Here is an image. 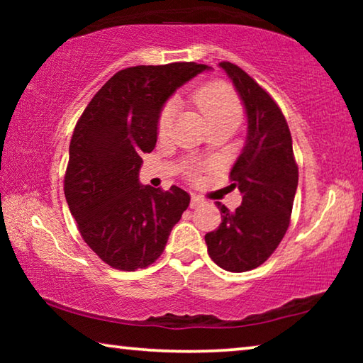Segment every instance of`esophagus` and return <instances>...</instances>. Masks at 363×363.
<instances>
[{"mask_svg": "<svg viewBox=\"0 0 363 363\" xmlns=\"http://www.w3.org/2000/svg\"><path fill=\"white\" fill-rule=\"evenodd\" d=\"M205 203V200L201 199L200 195H195V194H192V200H190V206L192 208H196L199 205H203Z\"/></svg>", "mask_w": 363, "mask_h": 363, "instance_id": "esophagus-1", "label": "esophagus"}]
</instances>
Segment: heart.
Masks as SVG:
<instances>
[{"mask_svg":"<svg viewBox=\"0 0 363 363\" xmlns=\"http://www.w3.org/2000/svg\"><path fill=\"white\" fill-rule=\"evenodd\" d=\"M194 101L211 126L218 125V123H235V125H238V121L242 120L243 108L240 99H238L235 91L223 82H211L200 86L195 91ZM174 113L176 102L168 101L158 115L157 128L160 136H164L169 131L174 120Z\"/></svg>","mask_w":363,"mask_h":363,"instance_id":"1","label":"heart"}]
</instances>
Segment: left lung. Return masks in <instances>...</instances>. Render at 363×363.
<instances>
[{"mask_svg": "<svg viewBox=\"0 0 363 363\" xmlns=\"http://www.w3.org/2000/svg\"><path fill=\"white\" fill-rule=\"evenodd\" d=\"M240 94L248 134L230 171L242 205L229 211L216 203L223 223L208 232V255L229 272H247L269 259L288 230L298 187V164L288 123L266 89L232 62H220Z\"/></svg>", "mask_w": 363, "mask_h": 363, "instance_id": "8db88e82", "label": "left lung"}]
</instances>
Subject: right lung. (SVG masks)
Returning a JSON list of instances; mask_svg holds the SVG:
<instances>
[{
    "instance_id": "add662e5",
    "label": "right lung",
    "mask_w": 363,
    "mask_h": 363,
    "mask_svg": "<svg viewBox=\"0 0 363 363\" xmlns=\"http://www.w3.org/2000/svg\"><path fill=\"white\" fill-rule=\"evenodd\" d=\"M208 69L173 62L116 72L77 121L65 199L83 240L110 267H149L187 210L190 195L181 187L140 186V155L157 144L158 115L168 97Z\"/></svg>"
}]
</instances>
